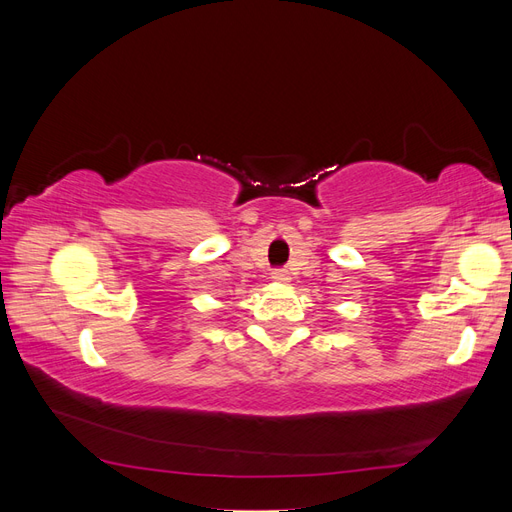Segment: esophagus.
<instances>
[{
    "label": "esophagus",
    "mask_w": 512,
    "mask_h": 512,
    "mask_svg": "<svg viewBox=\"0 0 512 512\" xmlns=\"http://www.w3.org/2000/svg\"><path fill=\"white\" fill-rule=\"evenodd\" d=\"M271 280H273L275 284H288V282H290V273H288L286 269H275V271L271 273Z\"/></svg>",
    "instance_id": "34e87169"
}]
</instances>
